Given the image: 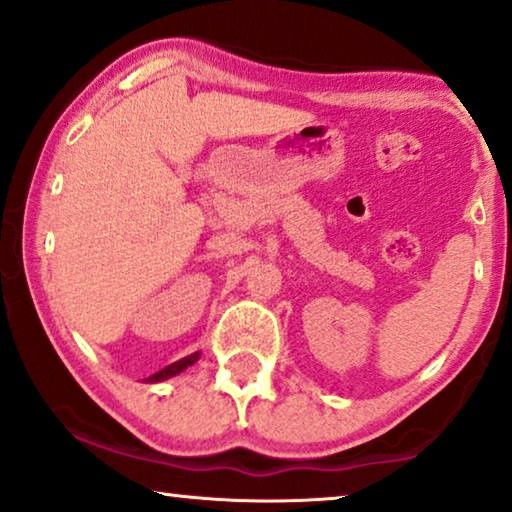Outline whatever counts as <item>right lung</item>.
<instances>
[{"label":"right lung","instance_id":"add662e5","mask_svg":"<svg viewBox=\"0 0 512 512\" xmlns=\"http://www.w3.org/2000/svg\"><path fill=\"white\" fill-rule=\"evenodd\" d=\"M197 358H200V352H195V354H190V356H183L181 361H174L172 365H167V368L158 370L156 375H151V377H147L144 381H149V384H156V381H165V379H170V377H177L179 372L190 368V365H193Z\"/></svg>","mask_w":512,"mask_h":512}]
</instances>
